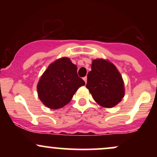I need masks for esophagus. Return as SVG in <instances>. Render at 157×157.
<instances>
[{"instance_id": "1", "label": "esophagus", "mask_w": 157, "mask_h": 157, "mask_svg": "<svg viewBox=\"0 0 157 157\" xmlns=\"http://www.w3.org/2000/svg\"><path fill=\"white\" fill-rule=\"evenodd\" d=\"M83 80L85 81V82L86 83V82H87V77H83Z\"/></svg>"}]
</instances>
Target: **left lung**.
Listing matches in <instances>:
<instances>
[{
    "mask_svg": "<svg viewBox=\"0 0 157 157\" xmlns=\"http://www.w3.org/2000/svg\"><path fill=\"white\" fill-rule=\"evenodd\" d=\"M86 88L95 102L104 108L117 105L125 95L121 75L112 63L104 59L93 60Z\"/></svg>",
    "mask_w": 157,
    "mask_h": 157,
    "instance_id": "obj_1",
    "label": "left lung"
}]
</instances>
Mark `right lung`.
I'll use <instances>...</instances> for the list:
<instances>
[{"label":"right lung","mask_w":157,"mask_h":157,"mask_svg":"<svg viewBox=\"0 0 157 157\" xmlns=\"http://www.w3.org/2000/svg\"><path fill=\"white\" fill-rule=\"evenodd\" d=\"M85 82L77 75V67L68 57L56 60L48 66L37 83L40 101L46 107L58 109L71 101Z\"/></svg>","instance_id":"add662e5"}]
</instances>
